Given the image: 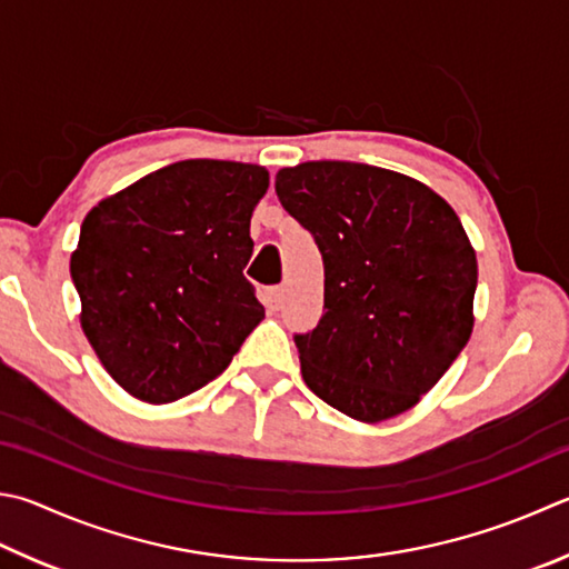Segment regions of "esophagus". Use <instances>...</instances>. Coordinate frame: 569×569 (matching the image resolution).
<instances>
[{
	"mask_svg": "<svg viewBox=\"0 0 569 569\" xmlns=\"http://www.w3.org/2000/svg\"><path fill=\"white\" fill-rule=\"evenodd\" d=\"M281 303H283V288H278V286L266 288V291H263V306L268 308V311H278V308H281Z\"/></svg>",
	"mask_w": 569,
	"mask_h": 569,
	"instance_id": "34e87169",
	"label": "esophagus"
}]
</instances>
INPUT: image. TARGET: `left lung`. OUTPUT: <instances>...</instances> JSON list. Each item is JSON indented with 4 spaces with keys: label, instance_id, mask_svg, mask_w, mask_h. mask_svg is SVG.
Instances as JSON below:
<instances>
[{
    "label": "left lung",
    "instance_id": "1",
    "mask_svg": "<svg viewBox=\"0 0 569 569\" xmlns=\"http://www.w3.org/2000/svg\"><path fill=\"white\" fill-rule=\"evenodd\" d=\"M276 193L323 256V316L293 336L306 386L366 422L412 408L472 330L478 261L456 211L420 181L350 161L281 169Z\"/></svg>",
    "mask_w": 569,
    "mask_h": 569
}]
</instances>
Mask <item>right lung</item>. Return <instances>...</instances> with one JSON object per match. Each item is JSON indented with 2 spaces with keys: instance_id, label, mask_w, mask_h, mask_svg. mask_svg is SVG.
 <instances>
[{
  "instance_id": "1",
  "label": "right lung",
  "mask_w": 569,
  "mask_h": 569,
  "mask_svg": "<svg viewBox=\"0 0 569 569\" xmlns=\"http://www.w3.org/2000/svg\"><path fill=\"white\" fill-rule=\"evenodd\" d=\"M266 189L263 167L189 159L87 213L69 266L81 328L131 396L171 402L203 388L261 323L243 268Z\"/></svg>"
}]
</instances>
